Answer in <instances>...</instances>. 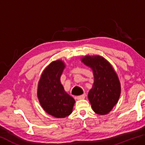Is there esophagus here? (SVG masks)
Segmentation results:
<instances>
[{
  "label": "esophagus",
  "mask_w": 145,
  "mask_h": 145,
  "mask_svg": "<svg viewBox=\"0 0 145 145\" xmlns=\"http://www.w3.org/2000/svg\"><path fill=\"white\" fill-rule=\"evenodd\" d=\"M86 97V94L84 93V94H82L81 95H78L77 97V99L78 100H81V99H83L85 98Z\"/></svg>",
  "instance_id": "obj_1"
}]
</instances>
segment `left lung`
<instances>
[{"label":"left lung","mask_w":145,"mask_h":145,"mask_svg":"<svg viewBox=\"0 0 145 145\" xmlns=\"http://www.w3.org/2000/svg\"><path fill=\"white\" fill-rule=\"evenodd\" d=\"M81 62L93 70L94 82L88 95L91 108L96 114H107L120 97L121 84L118 75L103 57L86 56L82 57Z\"/></svg>","instance_id":"8db88e82"}]
</instances>
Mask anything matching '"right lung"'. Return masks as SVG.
<instances>
[{
    "label": "right lung",
    "instance_id": "add662e5",
    "mask_svg": "<svg viewBox=\"0 0 145 145\" xmlns=\"http://www.w3.org/2000/svg\"><path fill=\"white\" fill-rule=\"evenodd\" d=\"M65 64L57 60L44 70L38 84L37 96L44 111L57 118H66L72 114L75 100L64 91L61 76Z\"/></svg>",
    "mask_w": 145,
    "mask_h": 145
}]
</instances>
